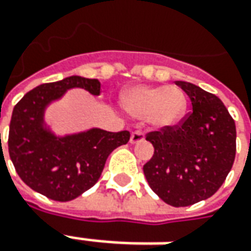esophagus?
Instances as JSON below:
<instances>
[{
	"label": "esophagus",
	"instance_id": "obj_1",
	"mask_svg": "<svg viewBox=\"0 0 251 251\" xmlns=\"http://www.w3.org/2000/svg\"><path fill=\"white\" fill-rule=\"evenodd\" d=\"M144 139H146L144 133L140 132V130H136V132H133L130 134V143L132 144H139L141 141H144Z\"/></svg>",
	"mask_w": 251,
	"mask_h": 251
}]
</instances>
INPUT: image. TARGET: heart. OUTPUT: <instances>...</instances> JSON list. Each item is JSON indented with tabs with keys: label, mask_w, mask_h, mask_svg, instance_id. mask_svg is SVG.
<instances>
[{
	"label": "heart",
	"mask_w": 251,
	"mask_h": 251,
	"mask_svg": "<svg viewBox=\"0 0 251 251\" xmlns=\"http://www.w3.org/2000/svg\"><path fill=\"white\" fill-rule=\"evenodd\" d=\"M121 103L127 114L136 118H147L158 129L173 127L187 112V96L177 86L136 85L126 89Z\"/></svg>",
	"instance_id": "heart-1"
}]
</instances>
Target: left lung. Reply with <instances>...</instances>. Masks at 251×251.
<instances>
[{"mask_svg": "<svg viewBox=\"0 0 251 251\" xmlns=\"http://www.w3.org/2000/svg\"><path fill=\"white\" fill-rule=\"evenodd\" d=\"M192 104L181 124L151 132L154 155L144 165L148 185L165 203L181 207L214 195L232 168L236 127L216 95L190 82L176 81Z\"/></svg>", "mask_w": 251, "mask_h": 251, "instance_id": "8db88e82", "label": "left lung"}]
</instances>
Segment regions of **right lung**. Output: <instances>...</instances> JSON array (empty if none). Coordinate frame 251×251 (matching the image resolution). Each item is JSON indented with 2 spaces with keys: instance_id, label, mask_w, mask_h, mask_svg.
<instances>
[{
  "instance_id": "right-lung-1",
  "label": "right lung",
  "mask_w": 251,
  "mask_h": 251,
  "mask_svg": "<svg viewBox=\"0 0 251 251\" xmlns=\"http://www.w3.org/2000/svg\"><path fill=\"white\" fill-rule=\"evenodd\" d=\"M99 79L71 75L42 83L25 93L12 112L8 148L19 177L31 190L49 199L68 202L92 188L100 178L108 155L126 144L130 133L92 127L85 132L57 136L45 122L49 104L70 89L100 95Z\"/></svg>"
}]
</instances>
